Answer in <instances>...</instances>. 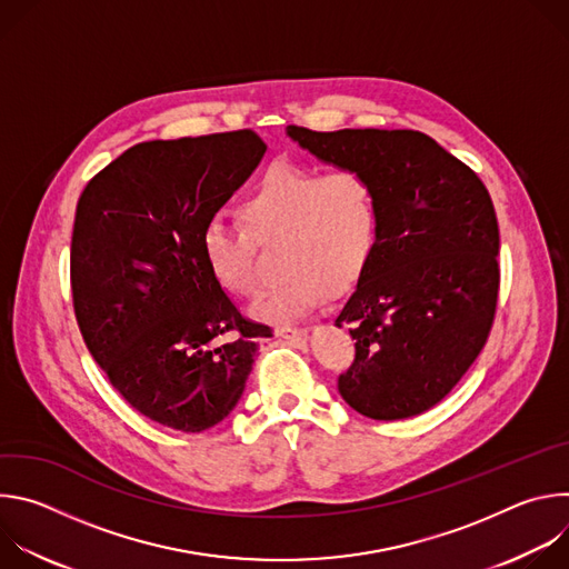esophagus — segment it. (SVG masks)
Segmentation results:
<instances>
[{"instance_id": "34e87169", "label": "esophagus", "mask_w": 569, "mask_h": 569, "mask_svg": "<svg viewBox=\"0 0 569 569\" xmlns=\"http://www.w3.org/2000/svg\"><path fill=\"white\" fill-rule=\"evenodd\" d=\"M279 338H286V340H292V338H303L308 333L306 327H277L274 331Z\"/></svg>"}]
</instances>
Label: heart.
<instances>
[{"mask_svg":"<svg viewBox=\"0 0 569 569\" xmlns=\"http://www.w3.org/2000/svg\"><path fill=\"white\" fill-rule=\"evenodd\" d=\"M240 222L211 218L200 233V252L211 279L236 297L261 290L259 242H281L288 272L254 306V317L290 323L347 292L369 270L382 224L376 180L358 167L323 173L319 167L277 161L238 202Z\"/></svg>","mask_w":569,"mask_h":569,"instance_id":"1","label":"heart"}]
</instances>
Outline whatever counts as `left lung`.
<instances>
[{
	"mask_svg": "<svg viewBox=\"0 0 569 569\" xmlns=\"http://www.w3.org/2000/svg\"><path fill=\"white\" fill-rule=\"evenodd\" d=\"M288 134L321 161L365 169L380 189L376 257L336 323H351L342 398L376 421L423 415L489 340L500 292V229L477 173L419 130Z\"/></svg>",
	"mask_w": 569,
	"mask_h": 569,
	"instance_id": "1",
	"label": "left lung"
}]
</instances>
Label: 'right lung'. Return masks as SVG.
I'll list each match as a JSON object with an SVG mask.
<instances>
[{
    "label": "right lung",
    "mask_w": 569,
    "mask_h": 569,
    "mask_svg": "<svg viewBox=\"0 0 569 569\" xmlns=\"http://www.w3.org/2000/svg\"><path fill=\"white\" fill-rule=\"evenodd\" d=\"M266 148L254 130L143 141L78 198L69 272L80 336L112 387L159 426L220 423L246 389L259 338H270L200 252L202 227Z\"/></svg>",
    "instance_id": "add662e5"
}]
</instances>
